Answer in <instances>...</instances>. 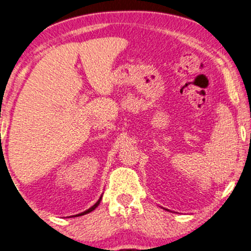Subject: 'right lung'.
<instances>
[{
    "label": "right lung",
    "mask_w": 251,
    "mask_h": 251,
    "mask_svg": "<svg viewBox=\"0 0 251 251\" xmlns=\"http://www.w3.org/2000/svg\"><path fill=\"white\" fill-rule=\"evenodd\" d=\"M100 199H102V197H100V199H98V201H97V203H96L95 205H93V206H91V207H90V209H88V210H86V211H83V212H81V214H78V215H76V216H81V215H85V214H88V212L93 211V210H95V209H96V207H97V206H98V205H100Z\"/></svg>",
    "instance_id": "obj_1"
}]
</instances>
